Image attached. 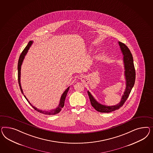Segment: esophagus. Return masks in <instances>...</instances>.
Returning a JSON list of instances; mask_svg holds the SVG:
<instances>
[{"instance_id": "esophagus-1", "label": "esophagus", "mask_w": 153, "mask_h": 153, "mask_svg": "<svg viewBox=\"0 0 153 153\" xmlns=\"http://www.w3.org/2000/svg\"><path fill=\"white\" fill-rule=\"evenodd\" d=\"M81 80H82V81H84V77H82L81 78Z\"/></svg>"}]
</instances>
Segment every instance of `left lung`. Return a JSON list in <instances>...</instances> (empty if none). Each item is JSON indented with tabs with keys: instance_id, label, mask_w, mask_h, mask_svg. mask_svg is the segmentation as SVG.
<instances>
[{
	"instance_id": "1",
	"label": "left lung",
	"mask_w": 153,
	"mask_h": 153,
	"mask_svg": "<svg viewBox=\"0 0 153 153\" xmlns=\"http://www.w3.org/2000/svg\"><path fill=\"white\" fill-rule=\"evenodd\" d=\"M118 44L120 46L121 50L123 55V62L125 70V76L126 79V87L123 94L122 95V98L120 102L117 105L112 106H107L105 105H101L94 99V98L91 94V93L88 91V96L89 97V100L92 106L97 111L102 113H109L116 109H119L120 107H121L126 102L127 98L129 96V94L131 92L132 88L134 85L135 82V69L131 51L125 44L120 41L118 42Z\"/></svg>"
}]
</instances>
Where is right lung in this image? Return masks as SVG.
I'll return each mask as SVG.
<instances>
[{
    "label": "right lung",
    "instance_id": "obj_1",
    "mask_svg": "<svg viewBox=\"0 0 153 153\" xmlns=\"http://www.w3.org/2000/svg\"><path fill=\"white\" fill-rule=\"evenodd\" d=\"M32 43H33V41H30L28 42V44L27 45L26 47L25 48V49L23 50V51L22 53H21V54L20 55V56H19V60H18V83H19V88H20V89H21V91L22 94H23V96L25 97V98H26L27 100L28 101V102L30 104L31 106H32L36 111H37V112H39V113L45 114H48V115L56 114H58L59 112H60L61 109H62V108L64 107V106L65 100L66 96V95H67V93H68V91H69V87L68 88L66 89L65 91H64V92L63 93V94H62L61 98H60V103H59V106L57 107L56 109H53V110H51V111H42V110H41V109H38V108H36L35 107L33 106L32 105H31V103L27 100L26 97L24 95V94H23V90H22V87H21V80H20V79H21V65H22V62H23V59H24L25 57L26 56L27 53L28 52V50H29V48L31 47Z\"/></svg>",
    "mask_w": 153,
    "mask_h": 153
}]
</instances>
